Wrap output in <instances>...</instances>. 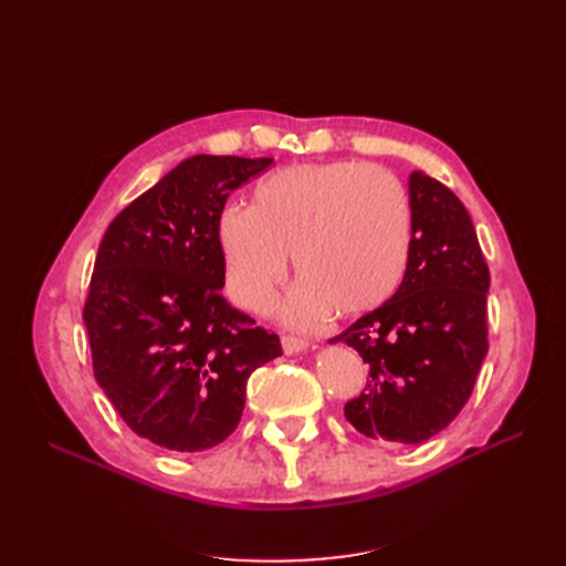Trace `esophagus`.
Wrapping results in <instances>:
<instances>
[{
  "instance_id": "34e87169",
  "label": "esophagus",
  "mask_w": 566,
  "mask_h": 566,
  "mask_svg": "<svg viewBox=\"0 0 566 566\" xmlns=\"http://www.w3.org/2000/svg\"><path fill=\"white\" fill-rule=\"evenodd\" d=\"M281 342H283V352L285 354H300V352L306 349V339L295 337V335H283Z\"/></svg>"
}]
</instances>
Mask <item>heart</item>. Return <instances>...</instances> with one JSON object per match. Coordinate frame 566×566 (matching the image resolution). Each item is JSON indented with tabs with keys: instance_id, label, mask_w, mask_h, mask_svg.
<instances>
[{
	"instance_id": "heart-1",
	"label": "heart",
	"mask_w": 566,
	"mask_h": 566,
	"mask_svg": "<svg viewBox=\"0 0 566 566\" xmlns=\"http://www.w3.org/2000/svg\"><path fill=\"white\" fill-rule=\"evenodd\" d=\"M227 285L250 312H266L293 254L304 279L285 318L312 325L339 310L361 316L397 293L413 248V205L382 167L354 160L293 165L254 188L252 210L227 205L217 221Z\"/></svg>"
}]
</instances>
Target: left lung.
I'll use <instances>...</instances> for the list:
<instances>
[{
	"mask_svg": "<svg viewBox=\"0 0 566 566\" xmlns=\"http://www.w3.org/2000/svg\"><path fill=\"white\" fill-rule=\"evenodd\" d=\"M413 248L394 297L331 342H347L368 380L345 416L378 441L422 443L468 403L489 352V266L465 205L413 172Z\"/></svg>",
	"mask_w": 566,
	"mask_h": 566,
	"instance_id": "obj_1",
	"label": "left lung"
}]
</instances>
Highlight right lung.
Here are the masks:
<instances>
[{"label": "right lung", "instance_id": "right-lung-1", "mask_svg": "<svg viewBox=\"0 0 566 566\" xmlns=\"http://www.w3.org/2000/svg\"><path fill=\"white\" fill-rule=\"evenodd\" d=\"M271 158L193 156L119 212L84 302L94 378L129 430L177 453L224 441L248 378L283 354L276 333L221 297L217 221Z\"/></svg>", "mask_w": 566, "mask_h": 566}]
</instances>
